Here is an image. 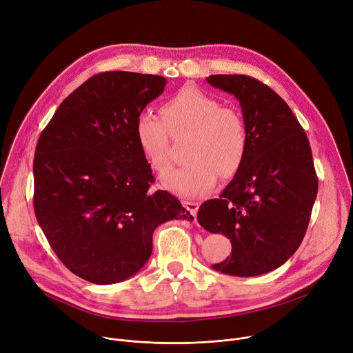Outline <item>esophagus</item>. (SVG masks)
<instances>
[{"mask_svg":"<svg viewBox=\"0 0 353 353\" xmlns=\"http://www.w3.org/2000/svg\"><path fill=\"white\" fill-rule=\"evenodd\" d=\"M183 205L184 208L194 216H196V212H198V208H199V204L198 203H192V201H183Z\"/></svg>","mask_w":353,"mask_h":353,"instance_id":"esophagus-1","label":"esophagus"}]
</instances>
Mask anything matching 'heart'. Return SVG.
<instances>
[{"mask_svg": "<svg viewBox=\"0 0 353 353\" xmlns=\"http://www.w3.org/2000/svg\"><path fill=\"white\" fill-rule=\"evenodd\" d=\"M159 117L149 112L137 116L132 127L141 152L155 170L170 162L169 132L190 131L181 166L162 174L165 188L179 196L192 198L210 192L218 176L229 179L241 168L247 154V128L243 116L222 108L205 92L185 86L161 108Z\"/></svg>", "mask_w": 353, "mask_h": 353, "instance_id": "heart-1", "label": "heart"}]
</instances>
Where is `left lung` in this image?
<instances>
[{
    "mask_svg": "<svg viewBox=\"0 0 353 353\" xmlns=\"http://www.w3.org/2000/svg\"><path fill=\"white\" fill-rule=\"evenodd\" d=\"M207 82L240 102L247 154L219 198L199 207L198 223L230 239V257L214 270L267 274L293 256L307 230L319 190L310 143L285 100L259 79L210 75Z\"/></svg>",
    "mask_w": 353,
    "mask_h": 353,
    "instance_id": "8db88e82",
    "label": "left lung"
}]
</instances>
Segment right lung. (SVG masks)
I'll list each match as a JSON object with an SVG mask.
<instances>
[{"label": "right lung", "instance_id": "obj_1", "mask_svg": "<svg viewBox=\"0 0 353 353\" xmlns=\"http://www.w3.org/2000/svg\"><path fill=\"white\" fill-rule=\"evenodd\" d=\"M165 85L159 75H93L63 100L39 137L37 222L60 261L88 282L128 279L152 254L159 225L194 219L168 191H149L152 169L132 132Z\"/></svg>", "mask_w": 353, "mask_h": 353}]
</instances>
